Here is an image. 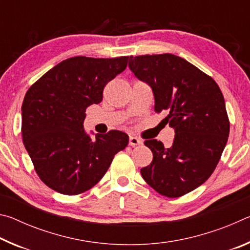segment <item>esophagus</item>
<instances>
[{
    "instance_id": "esophagus-1",
    "label": "esophagus",
    "mask_w": 250,
    "mask_h": 250,
    "mask_svg": "<svg viewBox=\"0 0 250 250\" xmlns=\"http://www.w3.org/2000/svg\"><path fill=\"white\" fill-rule=\"evenodd\" d=\"M129 145H130L131 146H141V145H143V141L141 140L140 138H137V137H133V135H130V138H129Z\"/></svg>"
}]
</instances>
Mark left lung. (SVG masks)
I'll list each match as a JSON object with an SVG mask.
<instances>
[{
    "label": "left lung",
    "instance_id": "1",
    "mask_svg": "<svg viewBox=\"0 0 250 250\" xmlns=\"http://www.w3.org/2000/svg\"><path fill=\"white\" fill-rule=\"evenodd\" d=\"M129 68L154 95V110L168 115L173 145L152 139L153 153L141 175L161 195L180 197L201 186L216 167L229 135L225 100L218 84L191 62L172 54L130 56Z\"/></svg>",
    "mask_w": 250,
    "mask_h": 250
}]
</instances>
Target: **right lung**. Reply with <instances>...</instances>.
I'll use <instances>...</instances> for the list:
<instances>
[{"mask_svg": "<svg viewBox=\"0 0 250 250\" xmlns=\"http://www.w3.org/2000/svg\"><path fill=\"white\" fill-rule=\"evenodd\" d=\"M128 56H76L53 67L32 84L22 104V137L40 179L54 191L77 195L103 179L129 137L111 130L91 139L86 109L103 100L105 84L128 64Z\"/></svg>", "mask_w": 250, "mask_h": 250, "instance_id": "add662e5", "label": "right lung"}]
</instances>
